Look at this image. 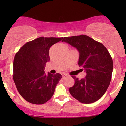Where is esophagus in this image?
I'll use <instances>...</instances> for the list:
<instances>
[{"mask_svg":"<svg viewBox=\"0 0 126 126\" xmlns=\"http://www.w3.org/2000/svg\"><path fill=\"white\" fill-rule=\"evenodd\" d=\"M67 77H68V75L67 74H63V75H62V78H63V79H64V78H66Z\"/></svg>","mask_w":126,"mask_h":126,"instance_id":"esophagus-1","label":"esophagus"}]
</instances>
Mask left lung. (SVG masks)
<instances>
[{"instance_id":"left-lung-1","label":"left lung","mask_w":126,"mask_h":126,"mask_svg":"<svg viewBox=\"0 0 126 126\" xmlns=\"http://www.w3.org/2000/svg\"><path fill=\"white\" fill-rule=\"evenodd\" d=\"M62 41L77 49L79 53L78 65L86 73L80 80L72 76L75 84L69 88L70 94L83 104L98 101L109 86L113 70V62L107 49L102 43L85 35L64 37Z\"/></svg>"}]
</instances>
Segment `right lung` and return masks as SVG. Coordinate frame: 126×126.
<instances>
[{"label": "right lung", "instance_id": "1", "mask_svg": "<svg viewBox=\"0 0 126 126\" xmlns=\"http://www.w3.org/2000/svg\"><path fill=\"white\" fill-rule=\"evenodd\" d=\"M62 38L40 37L27 42L15 54L13 79L24 99L34 104H43L51 99L62 78L60 73L46 75L44 68L50 61L49 50Z\"/></svg>", "mask_w": 126, "mask_h": 126}]
</instances>
